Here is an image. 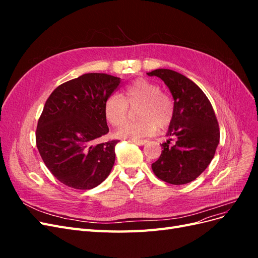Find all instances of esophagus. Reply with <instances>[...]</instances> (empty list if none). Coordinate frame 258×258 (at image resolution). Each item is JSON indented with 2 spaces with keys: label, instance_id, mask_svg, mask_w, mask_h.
I'll return each mask as SVG.
<instances>
[{
  "label": "esophagus",
  "instance_id": "34e87169",
  "mask_svg": "<svg viewBox=\"0 0 258 258\" xmlns=\"http://www.w3.org/2000/svg\"><path fill=\"white\" fill-rule=\"evenodd\" d=\"M135 144L139 145V146H142V145H145L147 143L146 140H135V141H132Z\"/></svg>",
  "mask_w": 258,
  "mask_h": 258
}]
</instances>
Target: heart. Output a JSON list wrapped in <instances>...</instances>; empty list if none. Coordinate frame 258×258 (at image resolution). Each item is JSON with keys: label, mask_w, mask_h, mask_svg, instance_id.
<instances>
[{"label": "heart", "mask_w": 258, "mask_h": 258, "mask_svg": "<svg viewBox=\"0 0 258 258\" xmlns=\"http://www.w3.org/2000/svg\"><path fill=\"white\" fill-rule=\"evenodd\" d=\"M137 108L140 120L127 122L116 131V137L126 140H139L152 136L159 128H165L174 115L173 101L161 92L159 85L144 79L131 83L122 96L113 95L104 103V116L112 126L117 127L126 119L127 105Z\"/></svg>", "instance_id": "obj_1"}]
</instances>
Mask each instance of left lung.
I'll return each mask as SVG.
<instances>
[{
    "label": "left lung",
    "mask_w": 258,
    "mask_h": 258,
    "mask_svg": "<svg viewBox=\"0 0 258 258\" xmlns=\"http://www.w3.org/2000/svg\"><path fill=\"white\" fill-rule=\"evenodd\" d=\"M167 85L174 100V115L167 142L152 169L158 178L173 185L196 179L212 161L220 143V128L212 104L198 86L181 73L157 69L147 73ZM171 137L177 141L169 147Z\"/></svg>",
    "instance_id": "left-lung-1"
}]
</instances>
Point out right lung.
<instances>
[{"label": "right lung", "mask_w": 258, "mask_h": 258, "mask_svg": "<svg viewBox=\"0 0 258 258\" xmlns=\"http://www.w3.org/2000/svg\"><path fill=\"white\" fill-rule=\"evenodd\" d=\"M121 80L87 73L54 89L46 101L36 129L41 157L61 183L91 189L111 173L117 140L96 144L108 127L104 103Z\"/></svg>", "instance_id": "add662e5"}]
</instances>
